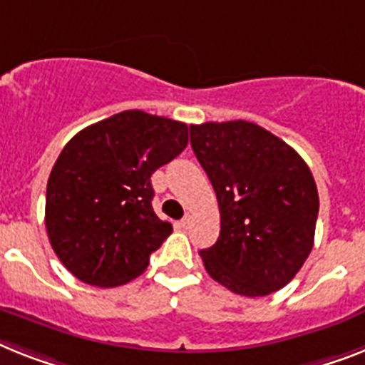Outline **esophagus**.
Returning a JSON list of instances; mask_svg holds the SVG:
<instances>
[{"mask_svg":"<svg viewBox=\"0 0 365 365\" xmlns=\"http://www.w3.org/2000/svg\"><path fill=\"white\" fill-rule=\"evenodd\" d=\"M190 222H192V215H185V218L180 220V225H182V227H188Z\"/></svg>","mask_w":365,"mask_h":365,"instance_id":"esophagus-1","label":"esophagus"}]
</instances>
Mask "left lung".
Instances as JSON below:
<instances>
[{"label":"left lung","mask_w":365,"mask_h":365,"mask_svg":"<svg viewBox=\"0 0 365 365\" xmlns=\"http://www.w3.org/2000/svg\"><path fill=\"white\" fill-rule=\"evenodd\" d=\"M190 143L220 207V237L200 255L242 297L285 287L313 248L319 194L293 147L248 121L190 125Z\"/></svg>","instance_id":"1"}]
</instances>
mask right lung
Instances as JSON below:
<instances>
[{
  "label": "right lung",
  "instance_id": "right-lung-1",
  "mask_svg": "<svg viewBox=\"0 0 365 365\" xmlns=\"http://www.w3.org/2000/svg\"><path fill=\"white\" fill-rule=\"evenodd\" d=\"M188 126L126 110L78 132L46 186L53 252L83 284L117 287L140 276L171 233L153 210L150 175L185 150Z\"/></svg>",
  "mask_w": 365,
  "mask_h": 365
}]
</instances>
